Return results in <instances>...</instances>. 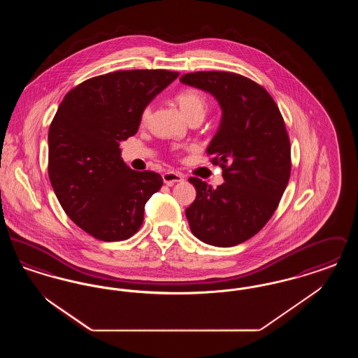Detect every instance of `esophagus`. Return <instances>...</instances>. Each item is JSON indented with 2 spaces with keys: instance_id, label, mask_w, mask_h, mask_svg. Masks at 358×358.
I'll return each mask as SVG.
<instances>
[{
  "instance_id": "esophagus-1",
  "label": "esophagus",
  "mask_w": 358,
  "mask_h": 358,
  "mask_svg": "<svg viewBox=\"0 0 358 358\" xmlns=\"http://www.w3.org/2000/svg\"><path fill=\"white\" fill-rule=\"evenodd\" d=\"M162 178H164V182L168 187H173L174 184L184 181V176L181 173H177V171H166V173L162 174Z\"/></svg>"
}]
</instances>
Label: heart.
Segmentation results:
<instances>
[{
    "instance_id": "1",
    "label": "heart",
    "mask_w": 358,
    "mask_h": 358,
    "mask_svg": "<svg viewBox=\"0 0 358 358\" xmlns=\"http://www.w3.org/2000/svg\"><path fill=\"white\" fill-rule=\"evenodd\" d=\"M176 102L178 103L182 114L187 117V120H192L194 117L204 118L206 108H208V101L206 96L199 90H184L176 95ZM152 107L148 104L142 108L139 120L141 123H145L150 117Z\"/></svg>"
}]
</instances>
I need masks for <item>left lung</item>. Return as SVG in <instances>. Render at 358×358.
<instances>
[{
    "mask_svg": "<svg viewBox=\"0 0 358 358\" xmlns=\"http://www.w3.org/2000/svg\"><path fill=\"white\" fill-rule=\"evenodd\" d=\"M182 85L210 94L222 120L206 153L222 168L224 182L209 187L197 177L196 200L185 210L192 234L215 247H234L256 235L289 184L291 149L286 126L271 95L232 72H192Z\"/></svg>",
    "mask_w": 358,
    "mask_h": 358,
    "instance_id": "1",
    "label": "left lung"
}]
</instances>
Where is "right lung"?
Wrapping results in <instances>:
<instances>
[{"mask_svg": "<svg viewBox=\"0 0 358 358\" xmlns=\"http://www.w3.org/2000/svg\"><path fill=\"white\" fill-rule=\"evenodd\" d=\"M165 69L117 71L88 79L60 103L48 133V174L69 219L103 241L131 238L164 181L130 169L120 142L134 136L145 106L177 79Z\"/></svg>", "mask_w": 358, "mask_h": 358, "instance_id": "add662e5", "label": "right lung"}]
</instances>
